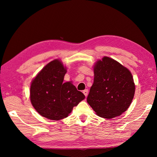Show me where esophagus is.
I'll list each match as a JSON object with an SVG mask.
<instances>
[{
    "instance_id": "34e87169",
    "label": "esophagus",
    "mask_w": 157,
    "mask_h": 157,
    "mask_svg": "<svg viewBox=\"0 0 157 157\" xmlns=\"http://www.w3.org/2000/svg\"><path fill=\"white\" fill-rule=\"evenodd\" d=\"M83 94H84V95L85 96H87V95H88V89H85V90H84L83 91Z\"/></svg>"
}]
</instances>
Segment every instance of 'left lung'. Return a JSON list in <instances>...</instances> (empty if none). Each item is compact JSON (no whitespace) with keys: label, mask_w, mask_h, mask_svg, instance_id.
Masks as SVG:
<instances>
[{"label":"left lung","mask_w":157,"mask_h":157,"mask_svg":"<svg viewBox=\"0 0 157 157\" xmlns=\"http://www.w3.org/2000/svg\"><path fill=\"white\" fill-rule=\"evenodd\" d=\"M94 84L87 102L100 117L113 118L129 108L135 92L132 73L111 58L104 57L94 68Z\"/></svg>","instance_id":"left-lung-1"}]
</instances>
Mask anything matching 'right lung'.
Returning <instances> with one entry per match:
<instances>
[{
    "label": "right lung",
    "instance_id": "1",
    "mask_svg": "<svg viewBox=\"0 0 157 157\" xmlns=\"http://www.w3.org/2000/svg\"><path fill=\"white\" fill-rule=\"evenodd\" d=\"M66 68L55 59L45 66L30 86L32 105L41 116L53 121L66 118L85 95L70 82L63 83Z\"/></svg>",
    "mask_w": 157,
    "mask_h": 157
}]
</instances>
